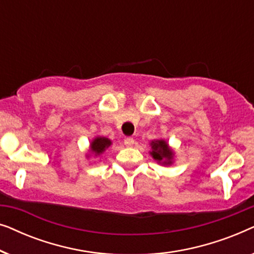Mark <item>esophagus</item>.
Wrapping results in <instances>:
<instances>
[{
	"mask_svg": "<svg viewBox=\"0 0 254 254\" xmlns=\"http://www.w3.org/2000/svg\"><path fill=\"white\" fill-rule=\"evenodd\" d=\"M124 143H125V145H126V147H131V145L134 144V138L133 137H126V138H125Z\"/></svg>",
	"mask_w": 254,
	"mask_h": 254,
	"instance_id": "esophagus-1",
	"label": "esophagus"
}]
</instances>
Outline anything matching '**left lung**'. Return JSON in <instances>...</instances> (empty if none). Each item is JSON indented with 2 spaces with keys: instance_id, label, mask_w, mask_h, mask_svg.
<instances>
[{
  "instance_id": "obj_1",
  "label": "left lung",
  "mask_w": 254,
  "mask_h": 254,
  "mask_svg": "<svg viewBox=\"0 0 254 254\" xmlns=\"http://www.w3.org/2000/svg\"><path fill=\"white\" fill-rule=\"evenodd\" d=\"M151 149L150 155L155 161H157L159 164L170 165L172 164L173 159V151L170 149L169 144L164 140H154L151 141Z\"/></svg>"
}]
</instances>
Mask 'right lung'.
I'll return each instance as SVG.
<instances>
[{"instance_id": "add662e5", "label": "right lung", "mask_w": 254, "mask_h": 254, "mask_svg": "<svg viewBox=\"0 0 254 254\" xmlns=\"http://www.w3.org/2000/svg\"><path fill=\"white\" fill-rule=\"evenodd\" d=\"M111 144H112V142H111L110 138L104 136H97L93 138L91 144H90V150H91L92 154H95V156H99L102 155Z\"/></svg>"}]
</instances>
